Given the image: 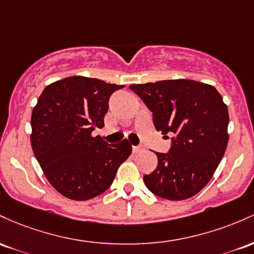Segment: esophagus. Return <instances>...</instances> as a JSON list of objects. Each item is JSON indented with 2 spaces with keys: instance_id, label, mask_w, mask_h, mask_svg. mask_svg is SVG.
<instances>
[{
  "instance_id": "esophagus-1",
  "label": "esophagus",
  "mask_w": 254,
  "mask_h": 254,
  "mask_svg": "<svg viewBox=\"0 0 254 254\" xmlns=\"http://www.w3.org/2000/svg\"><path fill=\"white\" fill-rule=\"evenodd\" d=\"M132 150H133V153H138L139 151L142 150V147L141 146H133Z\"/></svg>"
}]
</instances>
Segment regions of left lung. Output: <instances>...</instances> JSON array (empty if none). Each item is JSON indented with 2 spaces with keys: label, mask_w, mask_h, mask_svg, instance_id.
Segmentation results:
<instances>
[{
  "label": "left lung",
  "mask_w": 254,
  "mask_h": 254,
  "mask_svg": "<svg viewBox=\"0 0 254 254\" xmlns=\"http://www.w3.org/2000/svg\"><path fill=\"white\" fill-rule=\"evenodd\" d=\"M152 112L162 134H173L169 152H156L158 164L144 182L168 200L195 195L211 180L228 145V108L211 85L187 79L130 85ZM167 136V135H165Z\"/></svg>",
  "instance_id": "8db88e82"
}]
</instances>
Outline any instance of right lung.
Listing matches in <instances>:
<instances>
[{
    "label": "right lung",
    "mask_w": 254,
    "mask_h": 254,
    "mask_svg": "<svg viewBox=\"0 0 254 254\" xmlns=\"http://www.w3.org/2000/svg\"><path fill=\"white\" fill-rule=\"evenodd\" d=\"M124 85L86 76H68L48 85L31 118V145L45 178L59 193L89 200L110 187L129 157L127 139L108 144L92 136L104 126L109 98Z\"/></svg>",
    "instance_id": "obj_1"
}]
</instances>
